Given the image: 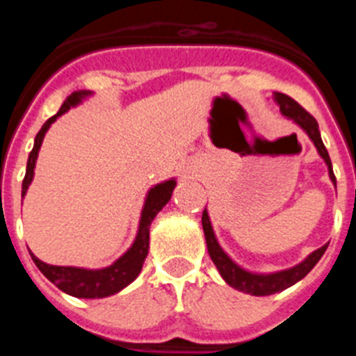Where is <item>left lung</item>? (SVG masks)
Listing matches in <instances>:
<instances>
[{
    "label": "left lung",
    "instance_id": "1",
    "mask_svg": "<svg viewBox=\"0 0 356 356\" xmlns=\"http://www.w3.org/2000/svg\"><path fill=\"white\" fill-rule=\"evenodd\" d=\"M273 99H275L276 105L280 106L282 115L291 119L294 124H298V127L308 135V139L314 143L319 156L325 160L326 168H328L330 180L333 181V185H337V181H335V175H333V169H332V160H330L328 151H326L325 144H323V139H321L319 124H317L316 119L308 114L303 106L298 105L292 97L285 96V94L275 92L273 94ZM201 222H203V232H205V241H207V248H209L210 259H212L213 266L217 267L219 275L222 276V280H225L229 287H234L237 289V291L246 292V294H251V296L276 294V292H282L285 291V289L292 287V285L298 284L300 280H303L308 273L312 271L314 266L319 262L321 257L325 254L326 248H328V244H325V246L319 248V250L312 251V253L308 254L305 260H301L300 264H296V266L289 267V269H282V271H275V273H253L238 266V264L235 262V260H232V257L222 250L219 241H217L216 234H213L212 222H210V217H209V212H207V209L203 210Z\"/></svg>",
    "mask_w": 356,
    "mask_h": 356
}]
</instances>
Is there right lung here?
Instances as JSON below:
<instances>
[{"label":"right lung","instance_id":"add662e5","mask_svg":"<svg viewBox=\"0 0 356 356\" xmlns=\"http://www.w3.org/2000/svg\"><path fill=\"white\" fill-rule=\"evenodd\" d=\"M90 96H92L90 90H76V92H72L71 96H67V99L60 106V110L53 118H49L48 121L44 122L42 128H40V131L35 137L33 149H31L30 156H28L26 175H24L23 193H21V196H26L28 187H30L31 180H33L37 156H39V149L42 146L46 131L67 110H71L72 106H78L83 99H87ZM175 187L176 180L175 178H169V180L153 185L147 191L143 210H140L137 235H135L131 246L115 262L110 264V266L102 267V269H87V267L72 266H49V264L37 259L35 254L30 251L31 259H33L35 266L39 267V271L51 284H55L56 287L60 289L62 292H65V294L74 296V298H83V300H96V298H106V296L118 294L119 291L128 287L140 275V271H143V264L147 257V250H149V226L153 222V219L156 217V213L169 203Z\"/></svg>","mask_w":356,"mask_h":356}]
</instances>
